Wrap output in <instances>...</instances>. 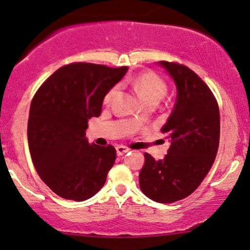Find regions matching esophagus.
Segmentation results:
<instances>
[{
  "mask_svg": "<svg viewBox=\"0 0 250 250\" xmlns=\"http://www.w3.org/2000/svg\"><path fill=\"white\" fill-rule=\"evenodd\" d=\"M129 151H130V149L128 147H125V146H118L117 147V154L119 156L125 155V154H126V152H129Z\"/></svg>",
  "mask_w": 250,
  "mask_h": 250,
  "instance_id": "obj_1",
  "label": "esophagus"
}]
</instances>
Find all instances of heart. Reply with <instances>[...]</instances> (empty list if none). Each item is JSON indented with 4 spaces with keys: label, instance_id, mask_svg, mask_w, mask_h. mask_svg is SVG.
<instances>
[{
    "label": "heart",
    "instance_id": "obj_1",
    "mask_svg": "<svg viewBox=\"0 0 250 250\" xmlns=\"http://www.w3.org/2000/svg\"><path fill=\"white\" fill-rule=\"evenodd\" d=\"M131 85L136 89L138 95L143 101L148 104L151 102L158 103L165 96L167 92L166 83L157 74L152 72L141 73L131 80ZM119 86H114L104 96V104H110L117 94Z\"/></svg>",
    "mask_w": 250,
    "mask_h": 250
}]
</instances>
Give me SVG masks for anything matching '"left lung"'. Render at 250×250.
Listing matches in <instances>:
<instances>
[{
    "label": "left lung",
    "instance_id": "8db88e82",
    "mask_svg": "<svg viewBox=\"0 0 250 250\" xmlns=\"http://www.w3.org/2000/svg\"><path fill=\"white\" fill-rule=\"evenodd\" d=\"M176 86V101L162 131L170 146L164 159L145 154L139 173L141 192L158 203L192 194L210 170L218 152L220 114L208 85L184 65L158 62Z\"/></svg>",
    "mask_w": 250,
    "mask_h": 250
}]
</instances>
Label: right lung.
Returning <instances> with one entry per match:
<instances>
[{"instance_id": "add662e5", "label": "right lung", "mask_w": 250, "mask_h": 250, "mask_svg": "<svg viewBox=\"0 0 250 250\" xmlns=\"http://www.w3.org/2000/svg\"><path fill=\"white\" fill-rule=\"evenodd\" d=\"M128 67L76 62L56 70L31 102L28 143L37 173L62 199L82 202L103 188L115 161L113 146L88 144V120Z\"/></svg>"}]
</instances>
